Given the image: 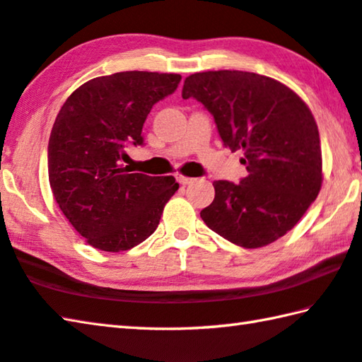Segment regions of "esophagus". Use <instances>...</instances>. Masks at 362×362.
<instances>
[{
    "mask_svg": "<svg viewBox=\"0 0 362 362\" xmlns=\"http://www.w3.org/2000/svg\"><path fill=\"white\" fill-rule=\"evenodd\" d=\"M175 179H177V182L180 183V185H189V183H192L194 179H192V177H187V175H182V174H175Z\"/></svg>",
    "mask_w": 362,
    "mask_h": 362,
    "instance_id": "1",
    "label": "esophagus"
}]
</instances>
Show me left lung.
Returning a JSON list of instances; mask_svg holds the SVG:
<instances>
[{"label":"left lung","instance_id":"obj_1","mask_svg":"<svg viewBox=\"0 0 362 362\" xmlns=\"http://www.w3.org/2000/svg\"><path fill=\"white\" fill-rule=\"evenodd\" d=\"M182 97L203 103L223 145L243 151L249 173L240 183L214 182L216 198L201 218L246 249L279 240L321 189V142L310 108L276 79L238 70L189 75Z\"/></svg>","mask_w":362,"mask_h":362}]
</instances>
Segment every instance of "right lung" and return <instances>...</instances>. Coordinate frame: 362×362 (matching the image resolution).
<instances>
[{
    "mask_svg": "<svg viewBox=\"0 0 362 362\" xmlns=\"http://www.w3.org/2000/svg\"><path fill=\"white\" fill-rule=\"evenodd\" d=\"M177 73L121 71L84 83L65 100L47 146V170L60 211L90 246L119 252L158 228L179 183L132 173L121 161L142 145L156 102L173 94Z\"/></svg>",
    "mask_w": 362,
    "mask_h": 362,
    "instance_id": "add662e5",
    "label": "right lung"
}]
</instances>
